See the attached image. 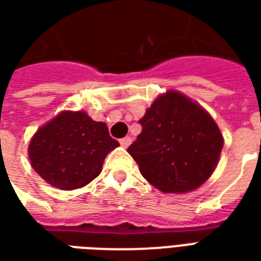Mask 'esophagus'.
I'll return each mask as SVG.
<instances>
[{
  "instance_id": "esophagus-1",
  "label": "esophagus",
  "mask_w": 261,
  "mask_h": 261,
  "mask_svg": "<svg viewBox=\"0 0 261 261\" xmlns=\"http://www.w3.org/2000/svg\"><path fill=\"white\" fill-rule=\"evenodd\" d=\"M120 144H121V147L127 148L131 144V137H124V138H121V140H120Z\"/></svg>"
}]
</instances>
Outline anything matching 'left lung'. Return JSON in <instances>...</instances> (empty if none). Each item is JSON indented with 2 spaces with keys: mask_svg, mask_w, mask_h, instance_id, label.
<instances>
[{
  "mask_svg": "<svg viewBox=\"0 0 261 261\" xmlns=\"http://www.w3.org/2000/svg\"><path fill=\"white\" fill-rule=\"evenodd\" d=\"M140 124L141 134L127 151L158 190L192 192L213 175L224 138L198 103L180 92H166L156 97Z\"/></svg>",
  "mask_w": 261,
  "mask_h": 261,
  "instance_id": "obj_1",
  "label": "left lung"
}]
</instances>
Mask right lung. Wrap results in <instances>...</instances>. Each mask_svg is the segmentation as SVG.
I'll list each match as a JSON object with an SVG mask.
<instances>
[{
    "label": "right lung",
    "mask_w": 261,
    "mask_h": 261,
    "mask_svg": "<svg viewBox=\"0 0 261 261\" xmlns=\"http://www.w3.org/2000/svg\"><path fill=\"white\" fill-rule=\"evenodd\" d=\"M119 142L105 123L85 112H61L32 137V168L60 190L86 186L102 172L103 161Z\"/></svg>",
    "instance_id": "add662e5"
}]
</instances>
